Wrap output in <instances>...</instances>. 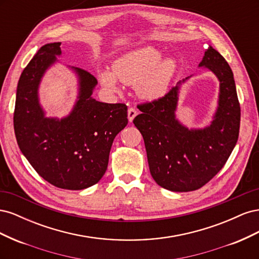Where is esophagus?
Returning <instances> with one entry per match:
<instances>
[{"mask_svg":"<svg viewBox=\"0 0 259 259\" xmlns=\"http://www.w3.org/2000/svg\"><path fill=\"white\" fill-rule=\"evenodd\" d=\"M137 110L135 108H130L128 111H127V115H128V121L130 122H133V120H134V117L137 115Z\"/></svg>","mask_w":259,"mask_h":259,"instance_id":"obj_1","label":"esophagus"}]
</instances>
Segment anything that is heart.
Returning a JSON list of instances; mask_svg holds the SVG:
<instances>
[{
  "instance_id": "b5f03b06",
  "label": "heart",
  "mask_w": 259,
  "mask_h": 259,
  "mask_svg": "<svg viewBox=\"0 0 259 259\" xmlns=\"http://www.w3.org/2000/svg\"><path fill=\"white\" fill-rule=\"evenodd\" d=\"M161 58V52L151 46L130 52L114 62L113 72H99L100 82L107 90L116 92L119 79L126 85L137 84L138 94L144 98H159L168 90L177 68L174 59Z\"/></svg>"
}]
</instances>
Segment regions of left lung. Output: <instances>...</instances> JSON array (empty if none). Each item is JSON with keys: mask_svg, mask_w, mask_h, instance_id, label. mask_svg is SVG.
Instances as JSON below:
<instances>
[{"mask_svg": "<svg viewBox=\"0 0 259 259\" xmlns=\"http://www.w3.org/2000/svg\"><path fill=\"white\" fill-rule=\"evenodd\" d=\"M199 66L208 68L221 82L218 109L209 126L188 130L176 120L178 85L138 105L142 113L133 121L144 137L151 176L170 191H193L207 184L224 167L239 138L241 109L228 62L209 46Z\"/></svg>", "mask_w": 259, "mask_h": 259, "instance_id": "obj_1", "label": "left lung"}]
</instances>
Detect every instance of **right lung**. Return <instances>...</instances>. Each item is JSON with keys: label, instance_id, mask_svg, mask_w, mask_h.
Masks as SVG:
<instances>
[{"label": "right lung", "instance_id": "right-lung-1", "mask_svg": "<svg viewBox=\"0 0 259 259\" xmlns=\"http://www.w3.org/2000/svg\"><path fill=\"white\" fill-rule=\"evenodd\" d=\"M60 42L45 44L23 69L17 86L14 130L22 154L51 185L82 190L97 184L107 170L114 137L127 125V106L92 98L96 77L74 68L79 99L65 119H49L38 104L37 88L45 70L61 54Z\"/></svg>", "mask_w": 259, "mask_h": 259}]
</instances>
